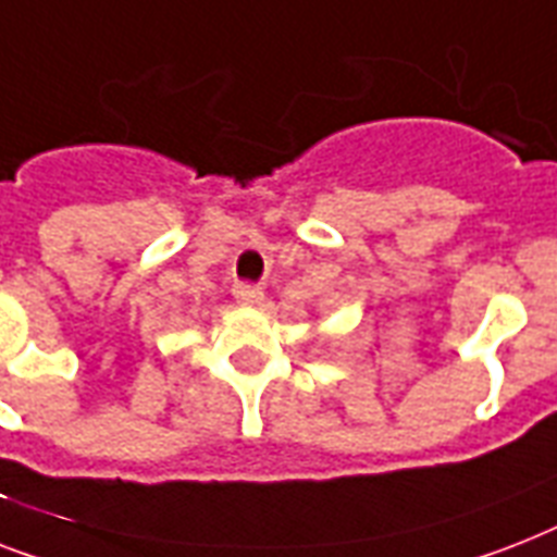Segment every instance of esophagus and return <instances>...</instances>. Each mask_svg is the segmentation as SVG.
Returning <instances> with one entry per match:
<instances>
[{
  "mask_svg": "<svg viewBox=\"0 0 557 557\" xmlns=\"http://www.w3.org/2000/svg\"><path fill=\"white\" fill-rule=\"evenodd\" d=\"M234 297H236V304H243V306H262V300H265L262 288L251 286V283H236Z\"/></svg>",
  "mask_w": 557,
  "mask_h": 557,
  "instance_id": "esophagus-1",
  "label": "esophagus"
}]
</instances>
